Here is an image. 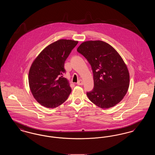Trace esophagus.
<instances>
[{"label":"esophagus","mask_w":155,"mask_h":155,"mask_svg":"<svg viewBox=\"0 0 155 155\" xmlns=\"http://www.w3.org/2000/svg\"><path fill=\"white\" fill-rule=\"evenodd\" d=\"M77 84L78 85H83V81H82L81 80H79V81H78V82H77Z\"/></svg>","instance_id":"obj_1"}]
</instances>
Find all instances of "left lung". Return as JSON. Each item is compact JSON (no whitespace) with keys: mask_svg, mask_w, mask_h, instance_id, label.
Returning <instances> with one entry per match:
<instances>
[{"mask_svg":"<svg viewBox=\"0 0 155 155\" xmlns=\"http://www.w3.org/2000/svg\"><path fill=\"white\" fill-rule=\"evenodd\" d=\"M77 52L90 64L94 87L87 92L89 99L102 109L119 103L129 87L130 75L123 60L110 45L101 41L82 43Z\"/></svg>","mask_w":155,"mask_h":155,"instance_id":"obj_1","label":"left lung"}]
</instances>
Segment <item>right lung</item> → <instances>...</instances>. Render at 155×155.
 Here are the masks:
<instances>
[{
    "label": "right lung",
    "mask_w": 155,
    "mask_h": 155,
    "mask_svg": "<svg viewBox=\"0 0 155 155\" xmlns=\"http://www.w3.org/2000/svg\"><path fill=\"white\" fill-rule=\"evenodd\" d=\"M78 41L60 39L49 45L32 63L28 74L31 91L38 103L54 108L64 103L71 89L66 78L64 63Z\"/></svg>",
    "instance_id": "add662e5"
}]
</instances>
